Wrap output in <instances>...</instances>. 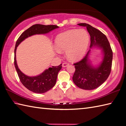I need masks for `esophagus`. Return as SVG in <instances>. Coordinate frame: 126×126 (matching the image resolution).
I'll return each mask as SVG.
<instances>
[{"mask_svg":"<svg viewBox=\"0 0 126 126\" xmlns=\"http://www.w3.org/2000/svg\"><path fill=\"white\" fill-rule=\"evenodd\" d=\"M69 64L68 63H66V62H64L62 64V66L63 67H66V66H67L68 65H69Z\"/></svg>","mask_w":126,"mask_h":126,"instance_id":"esophagus-1","label":"esophagus"}]
</instances>
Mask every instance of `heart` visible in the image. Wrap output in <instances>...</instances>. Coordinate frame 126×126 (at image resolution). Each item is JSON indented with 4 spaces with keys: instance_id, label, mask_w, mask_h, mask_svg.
Returning <instances> with one entry per match:
<instances>
[{
    "instance_id": "1",
    "label": "heart",
    "mask_w": 126,
    "mask_h": 126,
    "mask_svg": "<svg viewBox=\"0 0 126 126\" xmlns=\"http://www.w3.org/2000/svg\"><path fill=\"white\" fill-rule=\"evenodd\" d=\"M89 41V35L86 30L73 29L58 34L55 39V45L60 51H66L69 60L76 61L83 57Z\"/></svg>"
}]
</instances>
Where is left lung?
<instances>
[{"label": "left lung", "instance_id": "left-lung-1", "mask_svg": "<svg viewBox=\"0 0 126 126\" xmlns=\"http://www.w3.org/2000/svg\"><path fill=\"white\" fill-rule=\"evenodd\" d=\"M86 27L90 36V45L102 49L104 57L101 64L95 68L90 64L89 55L90 50L82 60L74 63L75 71L73 80L76 86L84 90H93L103 83L108 79L111 70L113 51L108 40L104 34L97 29L86 23L78 24Z\"/></svg>", "mask_w": 126, "mask_h": 126}]
</instances>
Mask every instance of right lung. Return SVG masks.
<instances>
[{"instance_id":"add662e5","label":"right lung","mask_w":126,"mask_h":126,"mask_svg":"<svg viewBox=\"0 0 126 126\" xmlns=\"http://www.w3.org/2000/svg\"><path fill=\"white\" fill-rule=\"evenodd\" d=\"M57 25L35 24L21 34L16 42L15 49L14 63L20 82L29 90L35 93H44L54 87L57 78L58 72L62 69V64L58 66H52L45 70L39 75L30 77L25 75L18 68L16 62V52L17 47L25 38L36 34H44L58 28Z\"/></svg>"}]
</instances>
